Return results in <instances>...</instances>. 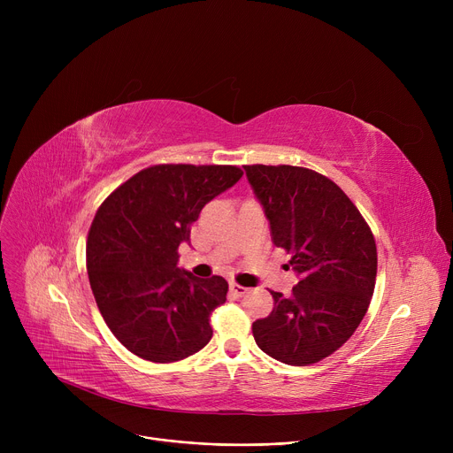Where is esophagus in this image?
Returning a JSON list of instances; mask_svg holds the SVG:
<instances>
[{
	"label": "esophagus",
	"mask_w": 453,
	"mask_h": 453,
	"mask_svg": "<svg viewBox=\"0 0 453 453\" xmlns=\"http://www.w3.org/2000/svg\"><path fill=\"white\" fill-rule=\"evenodd\" d=\"M229 292L234 296V297H244L248 294V288L246 287H241V284L236 282H231L229 284Z\"/></svg>",
	"instance_id": "1"
}]
</instances>
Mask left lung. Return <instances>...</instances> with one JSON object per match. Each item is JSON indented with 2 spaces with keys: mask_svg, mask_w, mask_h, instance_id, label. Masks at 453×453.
Listing matches in <instances>:
<instances>
[{
  "mask_svg": "<svg viewBox=\"0 0 453 453\" xmlns=\"http://www.w3.org/2000/svg\"><path fill=\"white\" fill-rule=\"evenodd\" d=\"M277 248L292 253L299 282L253 323L260 350L311 365L338 350L362 323L376 280L374 236L356 205L326 176L292 165H244Z\"/></svg>",
  "mask_w": 453,
  "mask_h": 453,
  "instance_id": "left-lung-1",
  "label": "left lung"
}]
</instances>
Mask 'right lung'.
<instances>
[{
    "instance_id": "obj_1",
    "label": "right lung",
    "mask_w": 453,
    "mask_h": 453,
    "mask_svg": "<svg viewBox=\"0 0 453 453\" xmlns=\"http://www.w3.org/2000/svg\"><path fill=\"white\" fill-rule=\"evenodd\" d=\"M242 174L233 165H154L95 214L86 246L91 292L111 334L139 358L171 364L209 343L227 280L178 268V248L203 205Z\"/></svg>"
}]
</instances>
